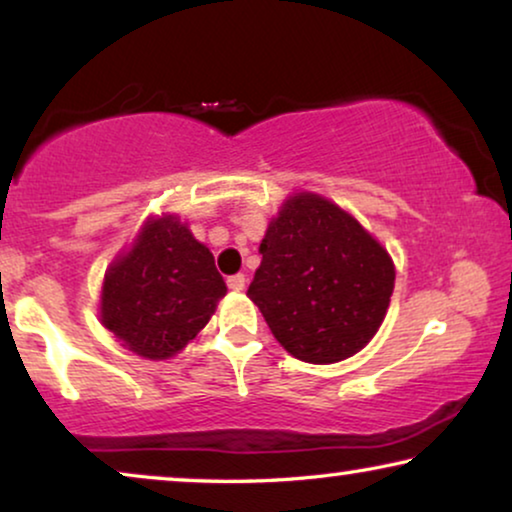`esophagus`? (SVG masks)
I'll list each match as a JSON object with an SVG mask.
<instances>
[{
    "label": "esophagus",
    "instance_id": "obj_1",
    "mask_svg": "<svg viewBox=\"0 0 512 512\" xmlns=\"http://www.w3.org/2000/svg\"><path fill=\"white\" fill-rule=\"evenodd\" d=\"M244 284H247V277H244L242 272H240V275L228 277V289H230V291H242Z\"/></svg>",
    "mask_w": 512,
    "mask_h": 512
}]
</instances>
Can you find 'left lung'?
Returning <instances> with one entry per match:
<instances>
[{
    "label": "left lung",
    "instance_id": "left-lung-1",
    "mask_svg": "<svg viewBox=\"0 0 512 512\" xmlns=\"http://www.w3.org/2000/svg\"><path fill=\"white\" fill-rule=\"evenodd\" d=\"M247 296L291 356L335 363L368 345L394 293L387 249L335 202L296 193L270 221Z\"/></svg>",
    "mask_w": 512,
    "mask_h": 512
}]
</instances>
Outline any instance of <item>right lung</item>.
I'll return each instance as SVG.
<instances>
[{"instance_id":"right-lung-1","label":"right lung","mask_w":512,"mask_h":512,"mask_svg":"<svg viewBox=\"0 0 512 512\" xmlns=\"http://www.w3.org/2000/svg\"><path fill=\"white\" fill-rule=\"evenodd\" d=\"M226 291L212 251L179 216L165 214L146 221L132 247L109 265L100 317L130 352L170 359L207 326Z\"/></svg>"}]
</instances>
